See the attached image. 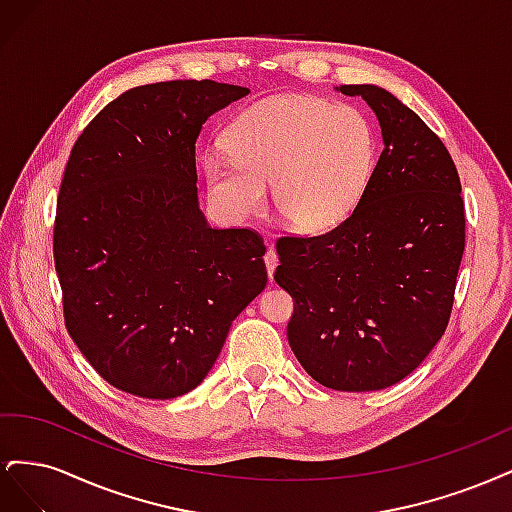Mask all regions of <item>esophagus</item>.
I'll list each match as a JSON object with an SVG mask.
<instances>
[{"label":"esophagus","instance_id":"obj_1","mask_svg":"<svg viewBox=\"0 0 512 512\" xmlns=\"http://www.w3.org/2000/svg\"><path fill=\"white\" fill-rule=\"evenodd\" d=\"M277 262H280V258H277V252L273 250V247H269V250L265 252V265H267V275H269L271 282H273V273H275Z\"/></svg>","mask_w":512,"mask_h":512}]
</instances>
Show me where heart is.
<instances>
[{
    "label": "heart",
    "mask_w": 512,
    "mask_h": 512,
    "mask_svg": "<svg viewBox=\"0 0 512 512\" xmlns=\"http://www.w3.org/2000/svg\"><path fill=\"white\" fill-rule=\"evenodd\" d=\"M230 158L209 156L205 177L220 203L239 218L265 207L273 183L277 218L299 232L342 224L359 205L376 168V132L350 104L314 96L269 98L230 123Z\"/></svg>",
    "instance_id": "heart-1"
}]
</instances>
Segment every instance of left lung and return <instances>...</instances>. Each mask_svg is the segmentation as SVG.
<instances>
[{
    "instance_id": "8db88e82",
    "label": "left lung",
    "mask_w": 512,
    "mask_h": 512,
    "mask_svg": "<svg viewBox=\"0 0 512 512\" xmlns=\"http://www.w3.org/2000/svg\"><path fill=\"white\" fill-rule=\"evenodd\" d=\"M376 113L384 149L359 205L318 237H280L275 282L294 299L288 344L327 389L380 391L440 342L466 247L451 153L376 85H342Z\"/></svg>"
}]
</instances>
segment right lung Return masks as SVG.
I'll return each mask as SVG.
<instances>
[{"label":"right lung","instance_id":"right-lung-1","mask_svg":"<svg viewBox=\"0 0 512 512\" xmlns=\"http://www.w3.org/2000/svg\"><path fill=\"white\" fill-rule=\"evenodd\" d=\"M250 94L215 81L134 87L89 121L61 179L55 271L74 344L115 389L173 399L205 380L267 286L265 243L198 209L196 138Z\"/></svg>","mask_w":512,"mask_h":512}]
</instances>
